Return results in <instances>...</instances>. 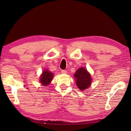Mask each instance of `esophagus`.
Returning a JSON list of instances; mask_svg holds the SVG:
<instances>
[{"instance_id":"34e87169","label":"esophagus","mask_w":131,"mask_h":131,"mask_svg":"<svg viewBox=\"0 0 131 131\" xmlns=\"http://www.w3.org/2000/svg\"><path fill=\"white\" fill-rule=\"evenodd\" d=\"M61 73H62V74H65L67 73V71L65 70H61Z\"/></svg>"}]
</instances>
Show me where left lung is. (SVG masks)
I'll list each match as a JSON object with an SVG mask.
<instances>
[{
  "mask_svg": "<svg viewBox=\"0 0 131 131\" xmlns=\"http://www.w3.org/2000/svg\"><path fill=\"white\" fill-rule=\"evenodd\" d=\"M75 78L77 85L80 90H85L88 88L91 84L92 78L85 68H80L74 74Z\"/></svg>",
  "mask_w": 131,
  "mask_h": 131,
  "instance_id": "8db88e82",
  "label": "left lung"
}]
</instances>
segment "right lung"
I'll use <instances>...</instances> for the list:
<instances>
[{"label": "right lung", "mask_w": 131, "mask_h": 131, "mask_svg": "<svg viewBox=\"0 0 131 131\" xmlns=\"http://www.w3.org/2000/svg\"><path fill=\"white\" fill-rule=\"evenodd\" d=\"M53 77V75L51 72L47 70H44L42 74L41 75L40 82L41 83H42L43 85L46 86L48 85L49 83L51 82Z\"/></svg>", "instance_id": "add662e5"}]
</instances>
